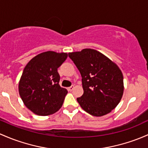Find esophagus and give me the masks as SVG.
<instances>
[{
    "mask_svg": "<svg viewBox=\"0 0 148 148\" xmlns=\"http://www.w3.org/2000/svg\"><path fill=\"white\" fill-rule=\"evenodd\" d=\"M74 85H72V86L69 87L67 89H68V91H73V89H74Z\"/></svg>",
    "mask_w": 148,
    "mask_h": 148,
    "instance_id": "34e87169",
    "label": "esophagus"
}]
</instances>
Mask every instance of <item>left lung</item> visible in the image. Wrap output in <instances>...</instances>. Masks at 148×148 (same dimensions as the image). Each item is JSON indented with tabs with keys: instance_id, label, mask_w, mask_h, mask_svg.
I'll return each mask as SVG.
<instances>
[{
	"instance_id": "left-lung-1",
	"label": "left lung",
	"mask_w": 148,
	"mask_h": 148,
	"mask_svg": "<svg viewBox=\"0 0 148 148\" xmlns=\"http://www.w3.org/2000/svg\"><path fill=\"white\" fill-rule=\"evenodd\" d=\"M82 75L84 94L77 100L85 111L102 116L114 109L123 94V77L118 65L93 49L69 52Z\"/></svg>"
}]
</instances>
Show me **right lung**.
I'll return each mask as SVG.
<instances>
[{"label": "right lung", "instance_id": "obj_1", "mask_svg": "<svg viewBox=\"0 0 148 148\" xmlns=\"http://www.w3.org/2000/svg\"><path fill=\"white\" fill-rule=\"evenodd\" d=\"M67 53L47 51L37 54L23 70L19 94L25 106L38 116H49L60 109L67 90L59 84L57 69L67 58Z\"/></svg>", "mask_w": 148, "mask_h": 148}]
</instances>
